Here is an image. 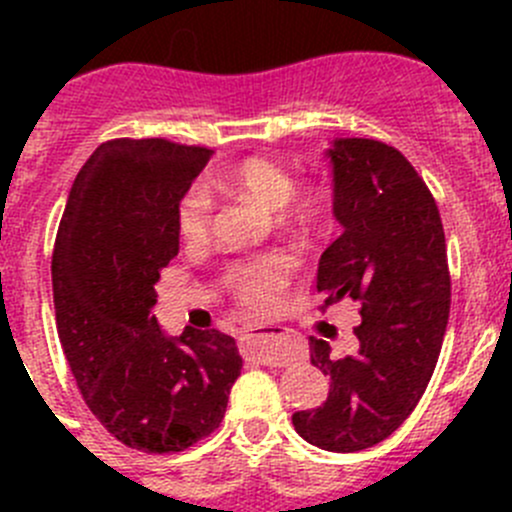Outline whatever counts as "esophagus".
Masks as SVG:
<instances>
[{
	"label": "esophagus",
	"instance_id": "34e87169",
	"mask_svg": "<svg viewBox=\"0 0 512 512\" xmlns=\"http://www.w3.org/2000/svg\"><path fill=\"white\" fill-rule=\"evenodd\" d=\"M275 337V332L267 327H260V329H250V332L242 337V347H245V354L252 356V359L262 361V364H275V366H282L285 361L289 359L287 354H277L272 352L270 347H267V339Z\"/></svg>",
	"mask_w": 512,
	"mask_h": 512
}]
</instances>
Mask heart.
<instances>
[{
    "instance_id": "b5f03b06",
    "label": "heart",
    "mask_w": 512,
    "mask_h": 512,
    "mask_svg": "<svg viewBox=\"0 0 512 512\" xmlns=\"http://www.w3.org/2000/svg\"><path fill=\"white\" fill-rule=\"evenodd\" d=\"M213 185L223 195H240L272 210L275 220L292 232H309L322 220V203L312 190L294 193L289 173L275 160L252 156L237 160L213 175ZM210 195L203 188H190L178 203V230L183 240H203L210 225ZM292 257L285 252H265L227 265L225 282L242 304L257 309L270 302L272 292L285 285Z\"/></svg>"
}]
</instances>
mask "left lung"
Returning <instances> with one entry per match:
<instances>
[{"label":"left lung","instance_id":"8db88e82","mask_svg":"<svg viewBox=\"0 0 512 512\" xmlns=\"http://www.w3.org/2000/svg\"><path fill=\"white\" fill-rule=\"evenodd\" d=\"M324 158L342 235L319 257L317 289L327 304H361L359 349L332 356L324 339L309 337L329 396L294 411L292 423L312 446L354 453L389 438L416 409L441 354L451 280L436 200L409 160L371 138H334Z\"/></svg>","mask_w":512,"mask_h":512}]
</instances>
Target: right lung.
Returning <instances> with one entry per match:
<instances>
[{"mask_svg": "<svg viewBox=\"0 0 512 512\" xmlns=\"http://www.w3.org/2000/svg\"><path fill=\"white\" fill-rule=\"evenodd\" d=\"M210 156L163 138L101 143L56 232L51 282L71 374L108 433L146 453L210 436L240 376L235 339L193 327L170 337L153 314L160 270L178 255V203Z\"/></svg>", "mask_w": 512, "mask_h": 512, "instance_id": "right-lung-1", "label": "right lung"}]
</instances>
